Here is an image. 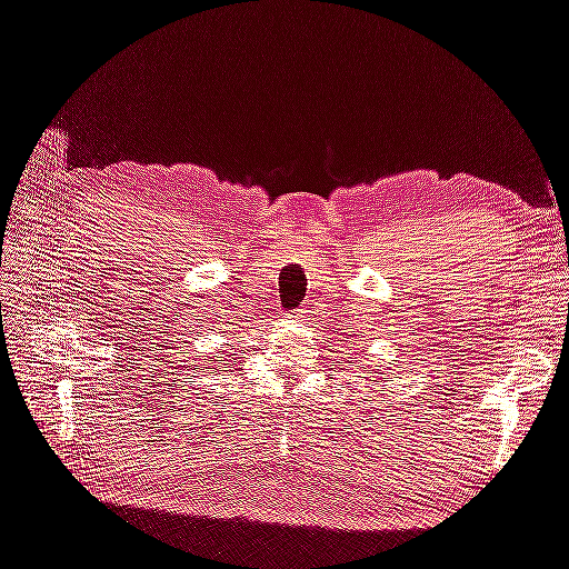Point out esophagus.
Wrapping results in <instances>:
<instances>
[{"label":"esophagus","mask_w":569,"mask_h":569,"mask_svg":"<svg viewBox=\"0 0 569 569\" xmlns=\"http://www.w3.org/2000/svg\"><path fill=\"white\" fill-rule=\"evenodd\" d=\"M306 313H308V311H303V308H299V311H297L295 316H291V318H297V320H306Z\"/></svg>","instance_id":"34e87169"}]
</instances>
